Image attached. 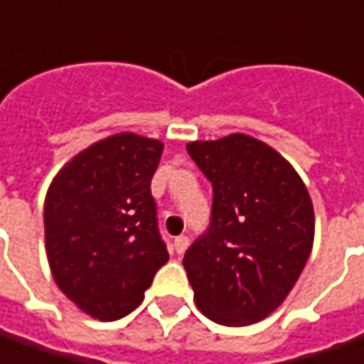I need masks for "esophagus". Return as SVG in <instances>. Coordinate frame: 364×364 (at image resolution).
<instances>
[{"label": "esophagus", "mask_w": 364, "mask_h": 364, "mask_svg": "<svg viewBox=\"0 0 364 364\" xmlns=\"http://www.w3.org/2000/svg\"><path fill=\"white\" fill-rule=\"evenodd\" d=\"M173 246H175V252L177 254H183L187 248H189V238L187 236H177L173 240Z\"/></svg>", "instance_id": "1"}]
</instances>
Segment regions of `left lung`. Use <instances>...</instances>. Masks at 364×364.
Returning <instances> with one entry per match:
<instances>
[{"instance_id":"left-lung-1","label":"left lung","mask_w":364,"mask_h":364,"mask_svg":"<svg viewBox=\"0 0 364 364\" xmlns=\"http://www.w3.org/2000/svg\"><path fill=\"white\" fill-rule=\"evenodd\" d=\"M187 151L213 185L210 225L183 258L197 307L215 323H256L286 299L309 258V193L278 151L250 136L193 141Z\"/></svg>"}]
</instances>
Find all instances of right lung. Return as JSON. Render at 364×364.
I'll use <instances>...</instances> for the list:
<instances>
[{
	"mask_svg": "<svg viewBox=\"0 0 364 364\" xmlns=\"http://www.w3.org/2000/svg\"><path fill=\"white\" fill-rule=\"evenodd\" d=\"M161 151L157 139L116 134L68 161L47 191L53 278L94 319L132 314L169 258L151 197Z\"/></svg>",
	"mask_w": 364,
	"mask_h": 364,
	"instance_id": "add662e5",
	"label": "right lung"
}]
</instances>
